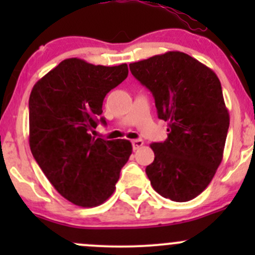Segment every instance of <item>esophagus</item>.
<instances>
[{
	"label": "esophagus",
	"mask_w": 255,
	"mask_h": 255,
	"mask_svg": "<svg viewBox=\"0 0 255 255\" xmlns=\"http://www.w3.org/2000/svg\"><path fill=\"white\" fill-rule=\"evenodd\" d=\"M144 144V142L142 139H134V140H132V145H133V149H134V150H137L138 148H140V146H142Z\"/></svg>",
	"instance_id": "esophagus-1"
}]
</instances>
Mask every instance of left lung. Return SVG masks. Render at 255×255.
Segmentation results:
<instances>
[{
  "label": "left lung",
  "mask_w": 255,
  "mask_h": 255,
  "mask_svg": "<svg viewBox=\"0 0 255 255\" xmlns=\"http://www.w3.org/2000/svg\"><path fill=\"white\" fill-rule=\"evenodd\" d=\"M132 75L153 94L168 138L150 144L145 169L153 189L185 202L199 196L222 161L230 115L217 75L192 56L168 51L129 64Z\"/></svg>",
  "instance_id": "left-lung-1"
}]
</instances>
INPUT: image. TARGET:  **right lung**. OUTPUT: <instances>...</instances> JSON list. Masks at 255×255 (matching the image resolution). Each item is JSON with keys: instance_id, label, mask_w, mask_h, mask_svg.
<instances>
[{"instance_id": "obj_1", "label": "right lung", "mask_w": 255, "mask_h": 255, "mask_svg": "<svg viewBox=\"0 0 255 255\" xmlns=\"http://www.w3.org/2000/svg\"><path fill=\"white\" fill-rule=\"evenodd\" d=\"M128 76L127 64L92 65L65 59L33 86L29 96V146L56 191L81 207L104 204L132 154L127 139L91 135L104 99Z\"/></svg>"}]
</instances>
